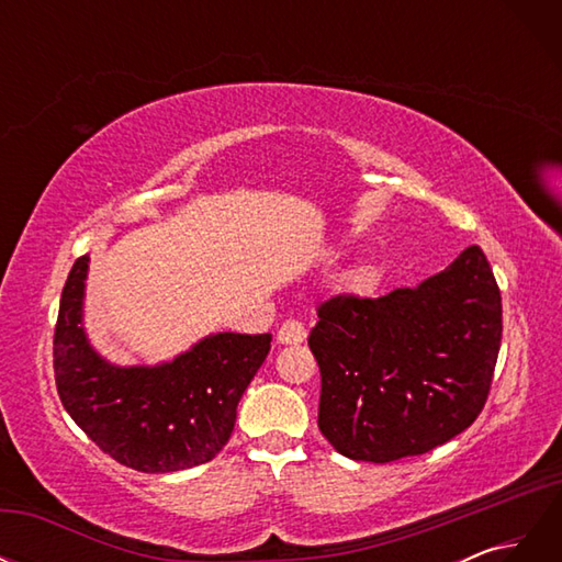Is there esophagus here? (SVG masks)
I'll list each match as a JSON object with an SVG mask.
<instances>
[{"instance_id": "1", "label": "esophagus", "mask_w": 562, "mask_h": 562, "mask_svg": "<svg viewBox=\"0 0 562 562\" xmlns=\"http://www.w3.org/2000/svg\"><path fill=\"white\" fill-rule=\"evenodd\" d=\"M304 337H307V328L297 318H285L277 333L279 345H302Z\"/></svg>"}]
</instances>
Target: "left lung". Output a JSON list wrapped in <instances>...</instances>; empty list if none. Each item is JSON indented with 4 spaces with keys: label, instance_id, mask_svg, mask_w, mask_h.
Segmentation results:
<instances>
[{
    "label": "left lung",
    "instance_id": "obj_1",
    "mask_svg": "<svg viewBox=\"0 0 562 562\" xmlns=\"http://www.w3.org/2000/svg\"><path fill=\"white\" fill-rule=\"evenodd\" d=\"M499 345L502 295L479 246L417 288L321 302L318 429L339 454L375 464L443 446L485 407Z\"/></svg>",
    "mask_w": 562,
    "mask_h": 562
}]
</instances>
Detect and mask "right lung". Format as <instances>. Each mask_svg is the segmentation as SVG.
Listing matches in <instances>:
<instances>
[{"instance_id":"1","label":"right lung","mask_w":562,"mask_h":562,"mask_svg":"<svg viewBox=\"0 0 562 562\" xmlns=\"http://www.w3.org/2000/svg\"><path fill=\"white\" fill-rule=\"evenodd\" d=\"M89 255L65 281L54 333L60 403L77 427L119 464L145 473L206 464L234 431L236 405L269 353L271 335L217 333L157 368H116L83 335Z\"/></svg>"}]
</instances>
